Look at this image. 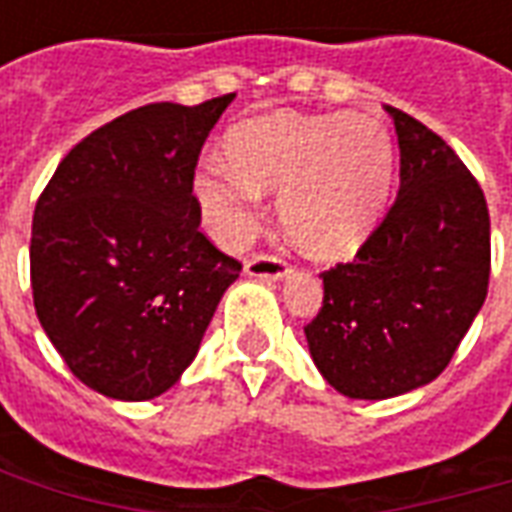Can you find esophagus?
<instances>
[{
	"instance_id": "34e87169",
	"label": "esophagus",
	"mask_w": 512,
	"mask_h": 512,
	"mask_svg": "<svg viewBox=\"0 0 512 512\" xmlns=\"http://www.w3.org/2000/svg\"><path fill=\"white\" fill-rule=\"evenodd\" d=\"M244 271L257 279H282L288 277V263L274 255H255L252 260H246Z\"/></svg>"
}]
</instances>
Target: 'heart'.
Wrapping results in <instances>:
<instances>
[{"mask_svg":"<svg viewBox=\"0 0 512 512\" xmlns=\"http://www.w3.org/2000/svg\"><path fill=\"white\" fill-rule=\"evenodd\" d=\"M230 161H202L194 175L205 224L222 244L255 233L263 191H279V219L315 257L354 255L381 219L395 147L373 112L268 115L235 128Z\"/></svg>","mask_w":512,"mask_h":512,"instance_id":"1","label":"heart"}]
</instances>
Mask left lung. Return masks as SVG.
I'll return each instance as SVG.
<instances>
[{
  "label": "left lung",
  "instance_id": "obj_1",
  "mask_svg": "<svg viewBox=\"0 0 512 512\" xmlns=\"http://www.w3.org/2000/svg\"><path fill=\"white\" fill-rule=\"evenodd\" d=\"M400 147L397 200L351 263L323 271L304 326L315 367L356 400L430 384L477 318L491 274L483 189L439 134L386 106Z\"/></svg>",
  "mask_w": 512,
  "mask_h": 512
}]
</instances>
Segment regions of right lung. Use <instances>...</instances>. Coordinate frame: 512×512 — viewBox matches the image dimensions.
<instances>
[{
  "label": "right lung",
  "instance_id": "right-lung-1",
  "mask_svg": "<svg viewBox=\"0 0 512 512\" xmlns=\"http://www.w3.org/2000/svg\"><path fill=\"white\" fill-rule=\"evenodd\" d=\"M235 93L147 104L84 136L32 216L35 312L82 384L150 400L178 384L241 274L202 235L194 169Z\"/></svg>",
  "mask_w": 512,
  "mask_h": 512
}]
</instances>
